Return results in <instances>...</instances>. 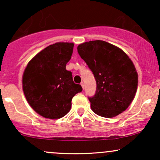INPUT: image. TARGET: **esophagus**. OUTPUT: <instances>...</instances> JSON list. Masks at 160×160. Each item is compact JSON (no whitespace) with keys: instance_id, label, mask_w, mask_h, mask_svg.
I'll return each instance as SVG.
<instances>
[{"instance_id":"34e87169","label":"esophagus","mask_w":160,"mask_h":160,"mask_svg":"<svg viewBox=\"0 0 160 160\" xmlns=\"http://www.w3.org/2000/svg\"><path fill=\"white\" fill-rule=\"evenodd\" d=\"M80 85H81V86H82V89H84V88H85V85H84L83 82H81V83H80Z\"/></svg>"}]
</instances>
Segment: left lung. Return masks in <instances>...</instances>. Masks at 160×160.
Instances as JSON below:
<instances>
[{"instance_id": "obj_1", "label": "left lung", "mask_w": 160, "mask_h": 160, "mask_svg": "<svg viewBox=\"0 0 160 160\" xmlns=\"http://www.w3.org/2000/svg\"><path fill=\"white\" fill-rule=\"evenodd\" d=\"M78 52L96 81L95 94L89 98L92 111L111 118L126 111L138 87V74L132 60L119 47L103 40L81 43Z\"/></svg>"}]
</instances>
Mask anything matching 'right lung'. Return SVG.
<instances>
[{"label": "right lung", "mask_w": 160, "mask_h": 160, "mask_svg": "<svg viewBox=\"0 0 160 160\" xmlns=\"http://www.w3.org/2000/svg\"><path fill=\"white\" fill-rule=\"evenodd\" d=\"M73 43H56L40 51L28 62L22 76L28 102L38 114L56 120L65 116L71 100L82 90L66 70L74 49Z\"/></svg>", "instance_id": "add662e5"}]
</instances>
